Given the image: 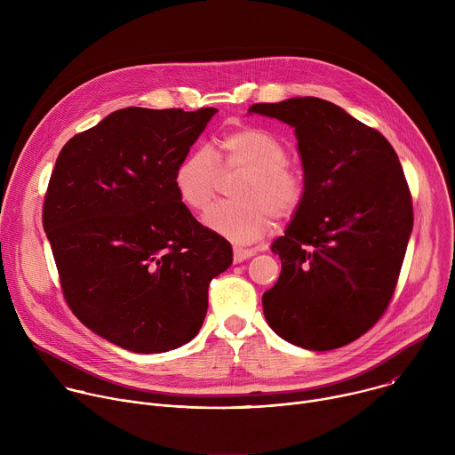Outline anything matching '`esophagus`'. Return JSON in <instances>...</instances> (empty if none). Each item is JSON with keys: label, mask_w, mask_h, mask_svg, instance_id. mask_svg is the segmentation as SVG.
<instances>
[{"label": "esophagus", "mask_w": 455, "mask_h": 455, "mask_svg": "<svg viewBox=\"0 0 455 455\" xmlns=\"http://www.w3.org/2000/svg\"><path fill=\"white\" fill-rule=\"evenodd\" d=\"M253 255H255V250L235 246L234 248V263H243V261H246V259H250Z\"/></svg>", "instance_id": "1"}]
</instances>
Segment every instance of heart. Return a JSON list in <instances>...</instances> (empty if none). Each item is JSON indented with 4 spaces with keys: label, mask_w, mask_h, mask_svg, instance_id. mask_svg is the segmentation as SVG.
<instances>
[{
    "label": "heart",
    "mask_w": 455,
    "mask_h": 455,
    "mask_svg": "<svg viewBox=\"0 0 455 455\" xmlns=\"http://www.w3.org/2000/svg\"><path fill=\"white\" fill-rule=\"evenodd\" d=\"M221 169L241 171L234 198L212 207L204 223L214 234L234 243H253L263 237L277 218L291 216L304 198V176L288 164L283 142L261 127L243 125L225 133L220 142ZM220 164L214 153L202 146L188 151L174 169L172 185L180 202L202 212L214 198Z\"/></svg>",
    "instance_id": "b5f03b06"
}]
</instances>
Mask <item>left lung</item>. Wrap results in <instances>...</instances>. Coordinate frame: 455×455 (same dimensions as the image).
<instances>
[{
    "label": "left lung",
    "mask_w": 455,
    "mask_h": 455,
    "mask_svg": "<svg viewBox=\"0 0 455 455\" xmlns=\"http://www.w3.org/2000/svg\"><path fill=\"white\" fill-rule=\"evenodd\" d=\"M248 113L295 129L304 198L272 243L283 270L263 295L268 326L309 349L342 347L391 300L412 232V202L396 151L340 106L293 97Z\"/></svg>",
    "instance_id": "8db88e82"
}]
</instances>
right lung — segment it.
<instances>
[{"instance_id": "right-lung-1", "label": "right lung", "mask_w": 455, "mask_h": 455, "mask_svg": "<svg viewBox=\"0 0 455 455\" xmlns=\"http://www.w3.org/2000/svg\"><path fill=\"white\" fill-rule=\"evenodd\" d=\"M216 108H125L57 156L43 209L60 286L88 330L133 353L198 335L209 284L232 265L227 239L180 202L174 169Z\"/></svg>"}]
</instances>
